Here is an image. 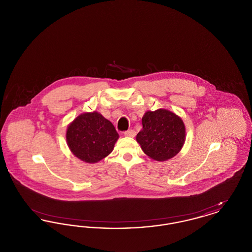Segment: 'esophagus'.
Wrapping results in <instances>:
<instances>
[{
	"mask_svg": "<svg viewBox=\"0 0 252 252\" xmlns=\"http://www.w3.org/2000/svg\"><path fill=\"white\" fill-rule=\"evenodd\" d=\"M135 135H136V132L134 131L133 129H129V130L125 132V136H126V137L133 138V137H135Z\"/></svg>",
	"mask_w": 252,
	"mask_h": 252,
	"instance_id": "obj_1",
	"label": "esophagus"
}]
</instances>
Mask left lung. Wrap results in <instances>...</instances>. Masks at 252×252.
Returning a JSON list of instances; mask_svg holds the SVG:
<instances>
[{
	"label": "left lung",
	"mask_w": 252,
	"mask_h": 252,
	"mask_svg": "<svg viewBox=\"0 0 252 252\" xmlns=\"http://www.w3.org/2000/svg\"><path fill=\"white\" fill-rule=\"evenodd\" d=\"M142 124L143 128L136 140L149 158L165 161L181 150L185 142V126L176 113L164 108L148 110Z\"/></svg>",
	"instance_id": "1"
}]
</instances>
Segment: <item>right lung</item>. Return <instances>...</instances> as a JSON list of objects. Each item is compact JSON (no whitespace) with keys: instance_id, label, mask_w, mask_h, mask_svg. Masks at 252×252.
Returning <instances> with one entry per match:
<instances>
[{"instance_id":"1","label":"right lung","mask_w":252,"mask_h":252,"mask_svg":"<svg viewBox=\"0 0 252 252\" xmlns=\"http://www.w3.org/2000/svg\"><path fill=\"white\" fill-rule=\"evenodd\" d=\"M118 138L111 122L96 111L77 116L66 132L67 144L72 154L88 163H95L109 155Z\"/></svg>"}]
</instances>
